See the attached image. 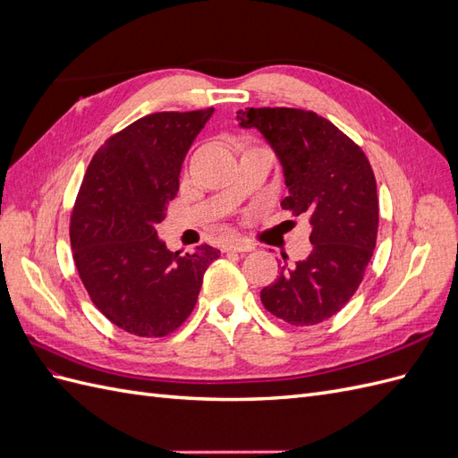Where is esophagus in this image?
<instances>
[{"mask_svg":"<svg viewBox=\"0 0 458 458\" xmlns=\"http://www.w3.org/2000/svg\"><path fill=\"white\" fill-rule=\"evenodd\" d=\"M225 252H252L254 250V244L242 241V239H233L224 246Z\"/></svg>","mask_w":458,"mask_h":458,"instance_id":"obj_1","label":"esophagus"}]
</instances>
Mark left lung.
Returning a JSON list of instances; mask_svg holds the SVG:
<instances>
[{"instance_id":"left-lung-1","label":"left lung","mask_w":458,"mask_h":458,"mask_svg":"<svg viewBox=\"0 0 458 458\" xmlns=\"http://www.w3.org/2000/svg\"><path fill=\"white\" fill-rule=\"evenodd\" d=\"M242 128H256L275 150L293 216H308L311 254L283 267L261 290L269 313L293 327L336 315L355 294L377 246V179L361 147L335 123L301 108H246Z\"/></svg>"}]
</instances>
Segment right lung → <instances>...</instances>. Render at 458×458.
<instances>
[{
  "label": "right lung",
  "instance_id": "add662e5",
  "mask_svg": "<svg viewBox=\"0 0 458 458\" xmlns=\"http://www.w3.org/2000/svg\"><path fill=\"white\" fill-rule=\"evenodd\" d=\"M214 108L155 113L108 137L95 152L71 217L76 269L110 323L160 338L185 323L204 273L219 258L200 244L172 252L157 225L179 191V174Z\"/></svg>",
  "mask_w": 458,
  "mask_h": 458
}]
</instances>
